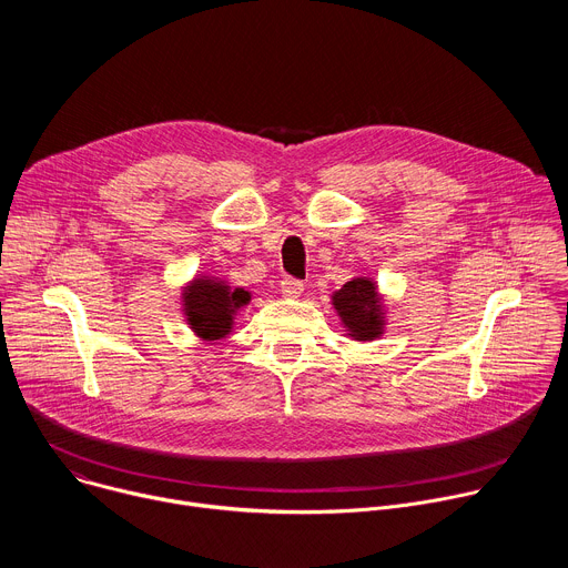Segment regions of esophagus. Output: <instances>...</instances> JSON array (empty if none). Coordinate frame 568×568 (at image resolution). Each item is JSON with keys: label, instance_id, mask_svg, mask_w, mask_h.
<instances>
[{"label": "esophagus", "instance_id": "esophagus-1", "mask_svg": "<svg viewBox=\"0 0 568 568\" xmlns=\"http://www.w3.org/2000/svg\"><path fill=\"white\" fill-rule=\"evenodd\" d=\"M281 292L287 296V298H298L301 292H303V283L298 278H292V276H285L281 281Z\"/></svg>", "mask_w": 568, "mask_h": 568}]
</instances>
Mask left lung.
I'll use <instances>...</instances> for the list:
<instances>
[{
    "instance_id": "1",
    "label": "left lung",
    "mask_w": 568,
    "mask_h": 568,
    "mask_svg": "<svg viewBox=\"0 0 568 568\" xmlns=\"http://www.w3.org/2000/svg\"><path fill=\"white\" fill-rule=\"evenodd\" d=\"M333 305L351 339L373 342L384 335V305L377 285L366 278H353L333 294Z\"/></svg>"
}]
</instances>
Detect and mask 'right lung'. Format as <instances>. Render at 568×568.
Masks as SVG:
<instances>
[{
	"label": "right lung",
	"instance_id": "1",
	"mask_svg": "<svg viewBox=\"0 0 568 568\" xmlns=\"http://www.w3.org/2000/svg\"><path fill=\"white\" fill-rule=\"evenodd\" d=\"M182 301L191 331L204 342H217L231 335L235 312L252 301V294L224 281L200 276L184 287Z\"/></svg>",
	"mask_w": 568,
	"mask_h": 568
}]
</instances>
